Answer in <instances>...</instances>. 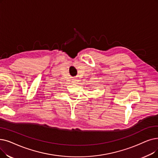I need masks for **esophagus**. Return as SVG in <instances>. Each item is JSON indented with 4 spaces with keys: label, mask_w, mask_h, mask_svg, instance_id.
<instances>
[{
    "label": "esophagus",
    "mask_w": 158,
    "mask_h": 158,
    "mask_svg": "<svg viewBox=\"0 0 158 158\" xmlns=\"http://www.w3.org/2000/svg\"><path fill=\"white\" fill-rule=\"evenodd\" d=\"M75 82H76V80H75V79H73V83H75Z\"/></svg>",
    "instance_id": "obj_1"
}]
</instances>
